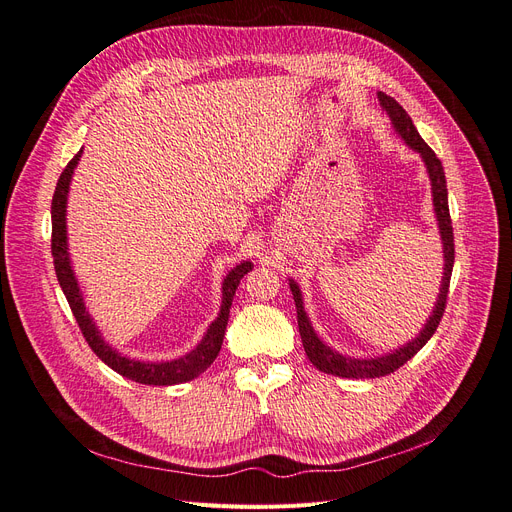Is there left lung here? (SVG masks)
<instances>
[{
	"instance_id": "left-lung-1",
	"label": "left lung",
	"mask_w": 512,
	"mask_h": 512,
	"mask_svg": "<svg viewBox=\"0 0 512 512\" xmlns=\"http://www.w3.org/2000/svg\"><path fill=\"white\" fill-rule=\"evenodd\" d=\"M378 102L383 104V108L387 110V114L391 117L395 129L398 134L404 138V142L415 148L417 153H421L427 172H430L432 178V193H434V210L438 217V225H440V236H442V246H444V276H442V289L438 295V302L434 308V315L427 321L423 332L408 342L404 349L395 351L391 355L385 357H376V359H351L344 357L340 353H334L329 346H325L317 334L312 329L306 312H304V304H302V293L298 289V285L291 283V291H293V300H295V308H298V325H300V336H302V344L304 351L310 359V364L319 368L325 374H334V376H342V378H378V376H387L391 372H395L398 368H402L410 357H415L425 342L434 336V332L438 329L444 308H447V298H449V285H451V272H453V261H455V240H453V225H451V214H449V197H447V178H444V170L442 163L436 157V153L432 151L430 146L423 142V138L419 136V131L412 125L410 117L406 114V110L393 100L391 95L387 93H378Z\"/></svg>"
}]
</instances>
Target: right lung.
<instances>
[{
    "label": "right lung",
    "instance_id": "add662e5",
    "mask_svg": "<svg viewBox=\"0 0 512 512\" xmlns=\"http://www.w3.org/2000/svg\"><path fill=\"white\" fill-rule=\"evenodd\" d=\"M78 151L72 161L65 166V170L61 172L57 187H55V195H53V204H51V217H53V238H51V251H53V263H55V272H57V280L68 298V304L74 312V319L80 327L82 336H85L87 344L91 346V351L100 357L108 368H112L114 372H119L121 376L129 378V381H136L142 385H176V383H187L191 378L200 376L214 359H217L221 344H223V336H225V327L229 321V308H232L236 289L240 285V280L246 272H251L253 266L249 261L240 263L232 272L227 274V278L223 280V306L217 321L210 325V329L206 332L204 340L195 346V349L174 361H163V364H148V361H136V359H127L121 357L117 351H112L110 346L102 340L100 332H97L89 312L85 308V302H82V295L78 289V283L74 278V272L70 268V257H68V242H65V202H68V191H70V180L74 174L76 163L80 159Z\"/></svg>",
    "mask_w": 512,
    "mask_h": 512
}]
</instances>
